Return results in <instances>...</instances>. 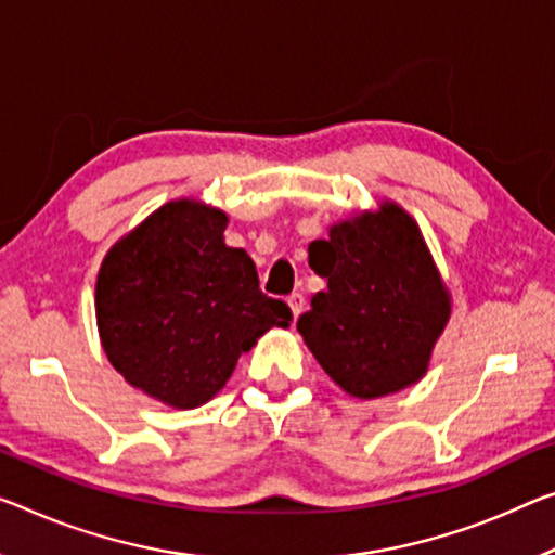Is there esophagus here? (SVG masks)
I'll use <instances>...</instances> for the list:
<instances>
[{"label": "esophagus", "mask_w": 555, "mask_h": 555, "mask_svg": "<svg viewBox=\"0 0 555 555\" xmlns=\"http://www.w3.org/2000/svg\"><path fill=\"white\" fill-rule=\"evenodd\" d=\"M287 305H289V310H293V318L297 320V318H300L302 307H305V297L300 293H293L287 297Z\"/></svg>", "instance_id": "esophagus-1"}]
</instances>
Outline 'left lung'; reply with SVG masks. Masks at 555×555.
Returning a JSON list of instances; mask_svg holds the SVG:
<instances>
[{
	"mask_svg": "<svg viewBox=\"0 0 555 555\" xmlns=\"http://www.w3.org/2000/svg\"><path fill=\"white\" fill-rule=\"evenodd\" d=\"M310 268L327 289L297 332L322 370L360 399L420 382L451 305L414 220L385 203L332 225L330 241L310 245Z\"/></svg>",
	"mask_w": 555,
	"mask_h": 555,
	"instance_id": "obj_1",
	"label": "left lung"
}]
</instances>
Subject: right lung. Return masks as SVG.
Returning <instances> with one entry per match:
<instances>
[{
	"label": "right lung",
	"instance_id": "1",
	"mask_svg": "<svg viewBox=\"0 0 555 555\" xmlns=\"http://www.w3.org/2000/svg\"><path fill=\"white\" fill-rule=\"evenodd\" d=\"M228 216L173 201L108 250L96 322L108 362L158 402L193 409L218 395L237 357L293 312L260 289L250 255L228 248Z\"/></svg>",
	"mask_w": 555,
	"mask_h": 555
}]
</instances>
